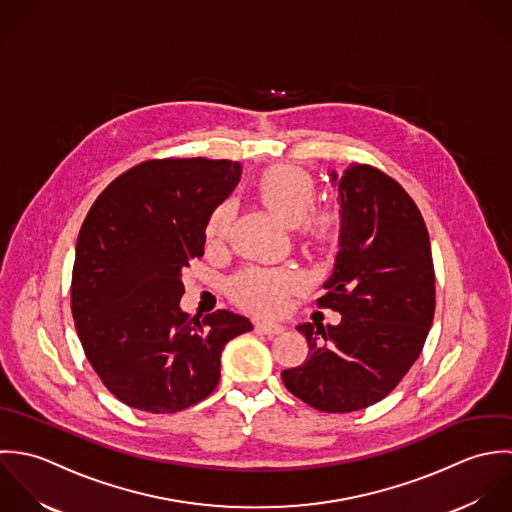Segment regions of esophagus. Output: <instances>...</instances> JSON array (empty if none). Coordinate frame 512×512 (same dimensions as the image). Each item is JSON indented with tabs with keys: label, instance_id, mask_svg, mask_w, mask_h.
I'll return each instance as SVG.
<instances>
[{
	"label": "esophagus",
	"instance_id": "esophagus-1",
	"mask_svg": "<svg viewBox=\"0 0 512 512\" xmlns=\"http://www.w3.org/2000/svg\"><path fill=\"white\" fill-rule=\"evenodd\" d=\"M255 328L259 332H265V334H281V332H285L283 324H277V322H271V320H257Z\"/></svg>",
	"mask_w": 512,
	"mask_h": 512
}]
</instances>
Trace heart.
<instances>
[{
  "label": "heart",
  "instance_id": "obj_1",
  "mask_svg": "<svg viewBox=\"0 0 512 512\" xmlns=\"http://www.w3.org/2000/svg\"><path fill=\"white\" fill-rule=\"evenodd\" d=\"M257 192L275 215H279L287 225H299L307 217L308 209L314 202V184L310 176L295 166H275L267 170L259 184ZM231 221V204L217 205L209 215L205 237L209 243H217L225 237ZM303 221V220H302ZM304 222V221H303ZM303 233L320 243H328L338 233V217L334 213H318L308 217L301 224ZM299 279L291 271L283 269H263L253 267L243 271L233 281V295L239 303L253 310L275 314L287 307L291 293L297 289Z\"/></svg>",
  "mask_w": 512,
  "mask_h": 512
}]
</instances>
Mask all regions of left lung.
Wrapping results in <instances>:
<instances>
[{
    "label": "left lung",
    "mask_w": 512,
    "mask_h": 512,
    "mask_svg": "<svg viewBox=\"0 0 512 512\" xmlns=\"http://www.w3.org/2000/svg\"><path fill=\"white\" fill-rule=\"evenodd\" d=\"M340 231L334 269L318 307L336 326L299 324L308 358L283 384L310 408L348 413L386 398L417 360L435 310V275L423 217L384 172L352 164L338 176Z\"/></svg>",
    "instance_id": "1"
}]
</instances>
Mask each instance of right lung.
Wrapping results in <instances>:
<instances>
[{"label":"right lung","mask_w":512,"mask_h":512,"mask_svg":"<svg viewBox=\"0 0 512 512\" xmlns=\"http://www.w3.org/2000/svg\"><path fill=\"white\" fill-rule=\"evenodd\" d=\"M241 178V164L207 158L142 162L118 176L77 239L71 310L87 360L130 408L174 413L219 382L225 344L253 330L231 310L190 316L182 271L204 255L209 215Z\"/></svg>","instance_id":"1"}]
</instances>
